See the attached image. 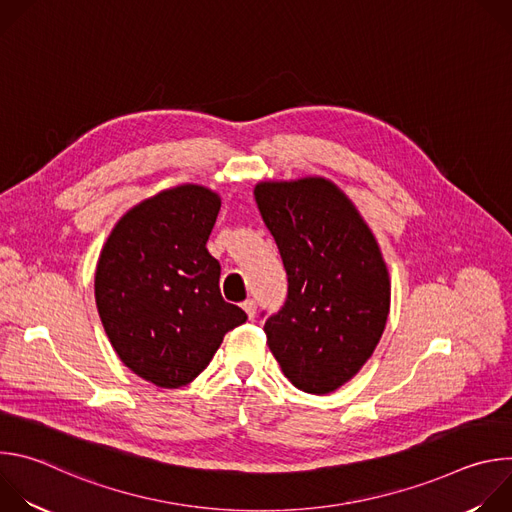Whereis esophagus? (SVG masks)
<instances>
[{"label": "esophagus", "instance_id": "obj_1", "mask_svg": "<svg viewBox=\"0 0 512 512\" xmlns=\"http://www.w3.org/2000/svg\"><path fill=\"white\" fill-rule=\"evenodd\" d=\"M243 310H245L247 316L253 320L255 314H257V304H255V300H245V302H243Z\"/></svg>", "mask_w": 512, "mask_h": 512}]
</instances>
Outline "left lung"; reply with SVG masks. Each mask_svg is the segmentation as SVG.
Wrapping results in <instances>:
<instances>
[{"instance_id": "8db88e82", "label": "left lung", "mask_w": 512, "mask_h": 512, "mask_svg": "<svg viewBox=\"0 0 512 512\" xmlns=\"http://www.w3.org/2000/svg\"><path fill=\"white\" fill-rule=\"evenodd\" d=\"M255 200L287 271V300L263 326L269 350L291 385L332 393L383 336L391 283L381 249L326 178L261 182Z\"/></svg>"}]
</instances>
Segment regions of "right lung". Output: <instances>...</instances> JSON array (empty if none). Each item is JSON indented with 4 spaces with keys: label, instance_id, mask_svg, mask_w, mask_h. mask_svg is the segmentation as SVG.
Here are the masks:
<instances>
[{
    "label": "right lung",
    "instance_id": "1",
    "mask_svg": "<svg viewBox=\"0 0 512 512\" xmlns=\"http://www.w3.org/2000/svg\"><path fill=\"white\" fill-rule=\"evenodd\" d=\"M216 192L182 184L139 202L111 231L95 273V300L117 356L164 389L194 381L247 314L223 300L221 265L206 241Z\"/></svg>",
    "mask_w": 512,
    "mask_h": 512
}]
</instances>
